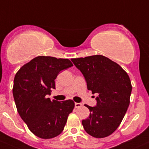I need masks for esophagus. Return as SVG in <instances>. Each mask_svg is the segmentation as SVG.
Here are the masks:
<instances>
[{
  "label": "esophagus",
  "instance_id": "obj_1",
  "mask_svg": "<svg viewBox=\"0 0 149 149\" xmlns=\"http://www.w3.org/2000/svg\"><path fill=\"white\" fill-rule=\"evenodd\" d=\"M81 106H82V104L78 103V102H76V103H75V107H76V108H79Z\"/></svg>",
  "mask_w": 149,
  "mask_h": 149
}]
</instances>
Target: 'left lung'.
<instances>
[{"label": "left lung", "mask_w": 149, "mask_h": 149, "mask_svg": "<svg viewBox=\"0 0 149 149\" xmlns=\"http://www.w3.org/2000/svg\"><path fill=\"white\" fill-rule=\"evenodd\" d=\"M71 60L83 73L88 91L98 94L96 106L85 104L90 116L82 121L83 128L95 138L108 136L120 126L130 105V78L120 65L102 55Z\"/></svg>", "instance_id": "1"}]
</instances>
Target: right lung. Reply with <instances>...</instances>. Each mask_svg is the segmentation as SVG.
Segmentation results:
<instances>
[{"instance_id":"right-lung-1","label":"right lung","mask_w":149,"mask_h":149,"mask_svg":"<svg viewBox=\"0 0 149 149\" xmlns=\"http://www.w3.org/2000/svg\"><path fill=\"white\" fill-rule=\"evenodd\" d=\"M73 66L68 58L40 56L16 73L13 94L17 112L29 130L42 139H52L63 132L68 114L74 108L72 100L51 101L58 73Z\"/></svg>"}]
</instances>
